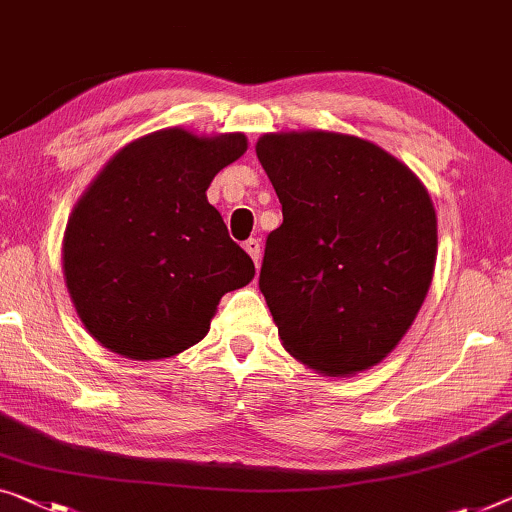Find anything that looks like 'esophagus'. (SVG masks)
<instances>
[{
  "label": "esophagus",
  "mask_w": 512,
  "mask_h": 512,
  "mask_svg": "<svg viewBox=\"0 0 512 512\" xmlns=\"http://www.w3.org/2000/svg\"><path fill=\"white\" fill-rule=\"evenodd\" d=\"M243 248H246V253L253 257V262L259 264V257H262V248H259V241L257 239H248L243 243Z\"/></svg>",
  "instance_id": "esophagus-1"
}]
</instances>
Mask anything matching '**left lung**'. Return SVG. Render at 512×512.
Here are the masks:
<instances>
[{"label":"left lung","instance_id":"1","mask_svg":"<svg viewBox=\"0 0 512 512\" xmlns=\"http://www.w3.org/2000/svg\"><path fill=\"white\" fill-rule=\"evenodd\" d=\"M257 158L282 204L259 271L282 345L324 375L372 368L430 289V195L398 158L354 135L269 133Z\"/></svg>","mask_w":512,"mask_h":512}]
</instances>
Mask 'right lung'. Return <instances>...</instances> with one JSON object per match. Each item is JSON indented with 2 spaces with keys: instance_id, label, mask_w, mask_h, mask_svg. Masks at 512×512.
<instances>
[{
  "instance_id": "add662e5",
  "label": "right lung",
  "mask_w": 512,
  "mask_h": 512,
  "mask_svg": "<svg viewBox=\"0 0 512 512\" xmlns=\"http://www.w3.org/2000/svg\"><path fill=\"white\" fill-rule=\"evenodd\" d=\"M246 147L241 133L165 128L121 149L80 197L64 276L103 347L135 361L179 354L207 335L223 294L253 280V259L207 200L213 177Z\"/></svg>"
}]
</instances>
